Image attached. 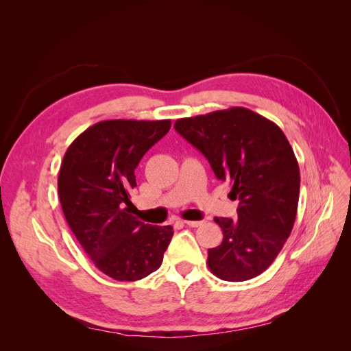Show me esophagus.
<instances>
[{
	"label": "esophagus",
	"mask_w": 351,
	"mask_h": 351,
	"mask_svg": "<svg viewBox=\"0 0 351 351\" xmlns=\"http://www.w3.org/2000/svg\"><path fill=\"white\" fill-rule=\"evenodd\" d=\"M184 224L187 227H199V226L204 224V221H184Z\"/></svg>",
	"instance_id": "1"
}]
</instances>
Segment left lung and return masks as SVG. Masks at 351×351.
<instances>
[{
	"label": "left lung",
	"mask_w": 351,
	"mask_h": 351,
	"mask_svg": "<svg viewBox=\"0 0 351 351\" xmlns=\"http://www.w3.org/2000/svg\"><path fill=\"white\" fill-rule=\"evenodd\" d=\"M174 129L205 155L231 186L237 218H215L222 243L208 249V267L224 281L258 277L278 256L293 230L300 171L280 127L247 108L180 119Z\"/></svg>",
	"instance_id": "1"
}]
</instances>
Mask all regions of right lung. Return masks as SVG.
I'll use <instances>...</instances> for the list:
<instances>
[{
  "mask_svg": "<svg viewBox=\"0 0 351 351\" xmlns=\"http://www.w3.org/2000/svg\"><path fill=\"white\" fill-rule=\"evenodd\" d=\"M171 121L107 120L84 130L64 155L58 196L67 224L101 272L137 281L161 267L174 234L133 215L134 169Z\"/></svg>",
  "mask_w": 351,
  "mask_h": 351,
  "instance_id": "1",
  "label": "right lung"
}]
</instances>
